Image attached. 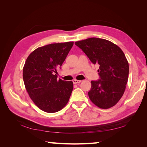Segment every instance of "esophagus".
<instances>
[{
    "label": "esophagus",
    "mask_w": 147,
    "mask_h": 147,
    "mask_svg": "<svg viewBox=\"0 0 147 147\" xmlns=\"http://www.w3.org/2000/svg\"><path fill=\"white\" fill-rule=\"evenodd\" d=\"M73 82L74 84H78V83H80L82 82V81H81V80H74L73 81Z\"/></svg>",
    "instance_id": "34e87169"
}]
</instances>
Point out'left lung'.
<instances>
[{"instance_id": "8db88e82", "label": "left lung", "mask_w": 147, "mask_h": 147, "mask_svg": "<svg viewBox=\"0 0 147 147\" xmlns=\"http://www.w3.org/2000/svg\"><path fill=\"white\" fill-rule=\"evenodd\" d=\"M93 64H99L100 80L92 81L88 96L101 109L113 107L123 95L128 80L129 64L123 51L109 40L90 38L76 42Z\"/></svg>"}]
</instances>
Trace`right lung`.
Masks as SVG:
<instances>
[{"mask_svg":"<svg viewBox=\"0 0 147 147\" xmlns=\"http://www.w3.org/2000/svg\"><path fill=\"white\" fill-rule=\"evenodd\" d=\"M73 42L52 43L37 48L28 57L23 78L31 99L42 111L49 113L61 111L67 104L73 89L72 82L57 79Z\"/></svg>","mask_w":147,"mask_h":147,"instance_id":"1","label":"right lung"}]
</instances>
